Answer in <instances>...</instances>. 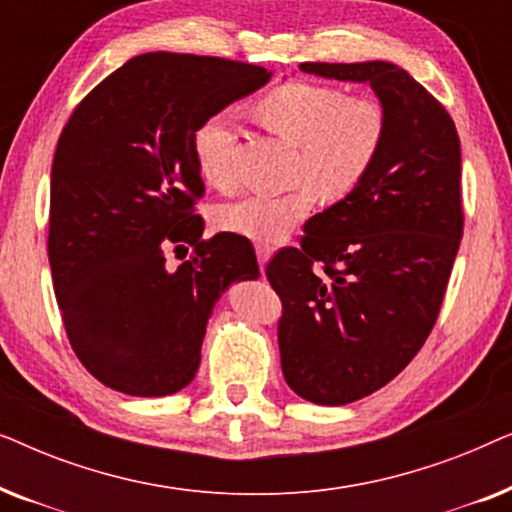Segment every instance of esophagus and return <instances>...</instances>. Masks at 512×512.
<instances>
[{"mask_svg": "<svg viewBox=\"0 0 512 512\" xmlns=\"http://www.w3.org/2000/svg\"><path fill=\"white\" fill-rule=\"evenodd\" d=\"M256 256H258V265H261V270H263L265 263L270 261L272 249L268 247V244H258V247H256Z\"/></svg>", "mask_w": 512, "mask_h": 512, "instance_id": "esophagus-1", "label": "esophagus"}]
</instances>
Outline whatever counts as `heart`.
Instances as JSON below:
<instances>
[{
    "instance_id": "1",
    "label": "heart",
    "mask_w": 512,
    "mask_h": 512,
    "mask_svg": "<svg viewBox=\"0 0 512 512\" xmlns=\"http://www.w3.org/2000/svg\"><path fill=\"white\" fill-rule=\"evenodd\" d=\"M254 116L272 135L298 146L293 179L300 184L286 193H251L226 202L216 212V226L261 244L289 235L312 212L317 193L326 200L354 193L375 167L389 132L380 100L312 81H289L268 90L256 100ZM233 142V125L223 114L195 128L193 158L209 186L226 188L233 181Z\"/></svg>"
}]
</instances>
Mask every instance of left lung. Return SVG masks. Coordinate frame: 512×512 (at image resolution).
I'll use <instances>...</instances> for the list:
<instances>
[{
    "mask_svg": "<svg viewBox=\"0 0 512 512\" xmlns=\"http://www.w3.org/2000/svg\"><path fill=\"white\" fill-rule=\"evenodd\" d=\"M300 69L368 83L389 118L366 181L314 214L300 249L277 251L265 268L282 298L286 384L310 403L347 405L394 380L436 324L464 233L461 146L443 104L398 65Z\"/></svg>",
    "mask_w": 512,
    "mask_h": 512,
    "instance_id": "left-lung-1",
    "label": "left lung"
}]
</instances>
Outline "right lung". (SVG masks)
<instances>
[{"instance_id":"add662e5","label":"right lung","mask_w":512,"mask_h":512,"mask_svg":"<svg viewBox=\"0 0 512 512\" xmlns=\"http://www.w3.org/2000/svg\"><path fill=\"white\" fill-rule=\"evenodd\" d=\"M270 76L247 62L144 53L69 116L51 170L48 263L72 349L109 389H184L198 373L216 300L261 275L247 237L202 240L195 200L205 184L191 139ZM188 246L194 256L170 269L166 251Z\"/></svg>"}]
</instances>
